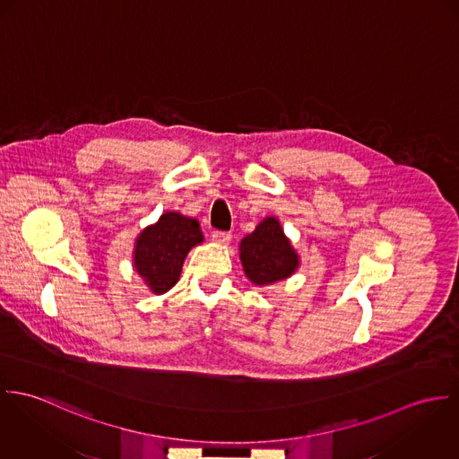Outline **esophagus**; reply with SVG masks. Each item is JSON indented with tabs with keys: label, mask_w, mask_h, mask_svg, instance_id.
<instances>
[{
	"label": "esophagus",
	"mask_w": 459,
	"mask_h": 459,
	"mask_svg": "<svg viewBox=\"0 0 459 459\" xmlns=\"http://www.w3.org/2000/svg\"><path fill=\"white\" fill-rule=\"evenodd\" d=\"M211 238H212V241L214 243H218V245H229V241H230V234L229 232H221V230H214L212 234H211Z\"/></svg>",
	"instance_id": "1"
}]
</instances>
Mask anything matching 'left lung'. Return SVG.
Listing matches in <instances>:
<instances>
[{"label": "left lung", "instance_id": "8db88e82", "mask_svg": "<svg viewBox=\"0 0 459 459\" xmlns=\"http://www.w3.org/2000/svg\"><path fill=\"white\" fill-rule=\"evenodd\" d=\"M239 258L247 278L258 287L285 280L299 267V255L274 216L264 218L241 241Z\"/></svg>", "mask_w": 459, "mask_h": 459}]
</instances>
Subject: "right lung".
<instances>
[{"label": "right lung", "instance_id": "add662e5", "mask_svg": "<svg viewBox=\"0 0 459 459\" xmlns=\"http://www.w3.org/2000/svg\"><path fill=\"white\" fill-rule=\"evenodd\" d=\"M204 241L195 218L169 211L135 239L134 265L154 294L170 290L181 274L188 252Z\"/></svg>", "mask_w": 459, "mask_h": 459}]
</instances>
